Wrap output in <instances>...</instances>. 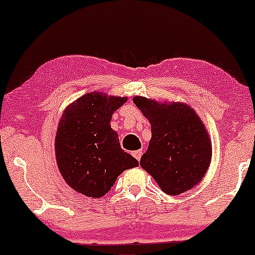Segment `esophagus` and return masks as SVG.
<instances>
[{
    "mask_svg": "<svg viewBox=\"0 0 255 255\" xmlns=\"http://www.w3.org/2000/svg\"><path fill=\"white\" fill-rule=\"evenodd\" d=\"M132 155H133L134 158L137 159L138 161H139V160H140V158H141V155H142V152L140 151V149H139V151H134V152H132Z\"/></svg>",
    "mask_w": 255,
    "mask_h": 255,
    "instance_id": "esophagus-1",
    "label": "esophagus"
}]
</instances>
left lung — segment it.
Returning <instances> with one entry per match:
<instances>
[{"label":"left lung","instance_id":"1","mask_svg":"<svg viewBox=\"0 0 255 255\" xmlns=\"http://www.w3.org/2000/svg\"><path fill=\"white\" fill-rule=\"evenodd\" d=\"M133 103L151 123L152 138L140 166L162 191L179 195L198 184L210 166V138L198 115L184 103L135 96Z\"/></svg>","mask_w":255,"mask_h":255}]
</instances>
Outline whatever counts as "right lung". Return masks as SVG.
<instances>
[{"mask_svg":"<svg viewBox=\"0 0 255 255\" xmlns=\"http://www.w3.org/2000/svg\"><path fill=\"white\" fill-rule=\"evenodd\" d=\"M127 97L104 93L86 94L66 108L55 135L58 168L69 187L88 197L100 198L125 169L139 165L122 149L111 116Z\"/></svg>","mask_w":255,"mask_h":255,"instance_id":"obj_1","label":"right lung"}]
</instances>
